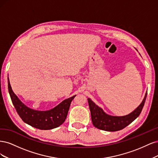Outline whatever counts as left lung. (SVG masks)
<instances>
[{
    "mask_svg": "<svg viewBox=\"0 0 158 158\" xmlns=\"http://www.w3.org/2000/svg\"><path fill=\"white\" fill-rule=\"evenodd\" d=\"M147 92L145 94L144 98L143 99L142 103L135 110L127 114L125 116H111L103 111V110L98 107L96 104L93 102L89 98L88 99V102L91 113L92 121L95 127L100 130L114 132L118 131L127 127L129 124L140 115V114L144 106Z\"/></svg>",
    "mask_w": 158,
    "mask_h": 158,
    "instance_id": "1",
    "label": "left lung"
}]
</instances>
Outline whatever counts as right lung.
I'll list each match as a JSON object with an SVG mask.
<instances>
[{
	"label": "right lung",
	"mask_w": 158,
	"mask_h": 158,
	"mask_svg": "<svg viewBox=\"0 0 158 158\" xmlns=\"http://www.w3.org/2000/svg\"><path fill=\"white\" fill-rule=\"evenodd\" d=\"M8 92L12 103L22 121L40 130H50L59 127L67 117L70 103L76 95L64 99L58 106L49 111H37L27 107L13 92L10 81L8 80Z\"/></svg>",
	"instance_id": "add662e5"
}]
</instances>
